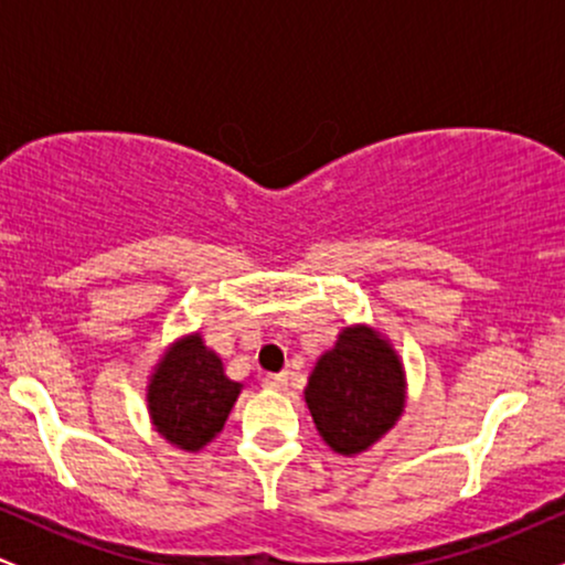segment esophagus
Wrapping results in <instances>:
<instances>
[{
  "instance_id": "34e87169",
  "label": "esophagus",
  "mask_w": 565,
  "mask_h": 565,
  "mask_svg": "<svg viewBox=\"0 0 565 565\" xmlns=\"http://www.w3.org/2000/svg\"><path fill=\"white\" fill-rule=\"evenodd\" d=\"M263 385L268 387V391H287L289 380H287V374H265Z\"/></svg>"
}]
</instances>
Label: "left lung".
<instances>
[{"label":"left lung","instance_id":"1","mask_svg":"<svg viewBox=\"0 0 565 565\" xmlns=\"http://www.w3.org/2000/svg\"><path fill=\"white\" fill-rule=\"evenodd\" d=\"M313 423L337 454H359L385 436L404 408L398 355L372 329L337 337L305 387Z\"/></svg>","mask_w":565,"mask_h":565}]
</instances>
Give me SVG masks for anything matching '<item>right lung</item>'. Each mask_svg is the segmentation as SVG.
Instances as JSON below:
<instances>
[{"label": "right lung", "instance_id": "add662e5", "mask_svg": "<svg viewBox=\"0 0 565 565\" xmlns=\"http://www.w3.org/2000/svg\"><path fill=\"white\" fill-rule=\"evenodd\" d=\"M238 391L242 385L225 377L223 361L193 334L164 355L148 387V406L161 436L196 451L223 430Z\"/></svg>", "mask_w": 565, "mask_h": 565}]
</instances>
